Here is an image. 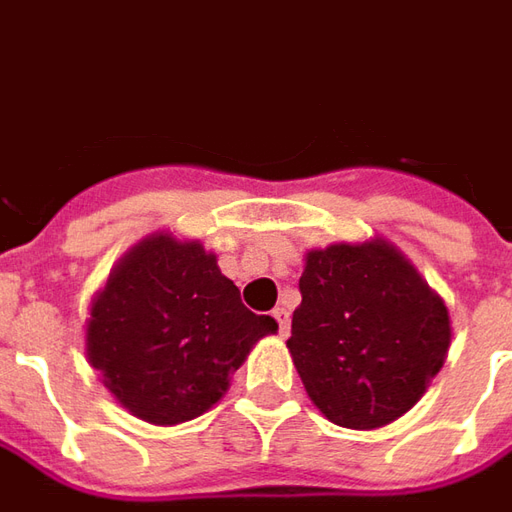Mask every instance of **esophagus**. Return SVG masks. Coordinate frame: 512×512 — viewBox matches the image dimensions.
<instances>
[{"label": "esophagus", "instance_id": "esophagus-1", "mask_svg": "<svg viewBox=\"0 0 512 512\" xmlns=\"http://www.w3.org/2000/svg\"><path fill=\"white\" fill-rule=\"evenodd\" d=\"M273 317H276V323H278V334H281V337H287V334H290V312H287V309H276Z\"/></svg>", "mask_w": 512, "mask_h": 512}]
</instances>
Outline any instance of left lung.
<instances>
[{
	"instance_id": "obj_1",
	"label": "left lung",
	"mask_w": 512,
	"mask_h": 512,
	"mask_svg": "<svg viewBox=\"0 0 512 512\" xmlns=\"http://www.w3.org/2000/svg\"><path fill=\"white\" fill-rule=\"evenodd\" d=\"M287 340L331 424L376 429L424 396L449 354V309L393 245L309 250Z\"/></svg>"
}]
</instances>
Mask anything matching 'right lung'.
<instances>
[{
    "label": "right lung",
    "mask_w": 512,
    "mask_h": 512,
    "mask_svg": "<svg viewBox=\"0 0 512 512\" xmlns=\"http://www.w3.org/2000/svg\"><path fill=\"white\" fill-rule=\"evenodd\" d=\"M276 329L273 317L242 303L200 242L155 234L130 250L91 303L86 351L125 410L164 426L220 401L253 343Z\"/></svg>",
    "instance_id": "obj_1"
}]
</instances>
